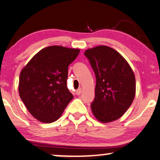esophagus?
I'll return each mask as SVG.
<instances>
[{"label": "esophagus", "mask_w": 160, "mask_h": 160, "mask_svg": "<svg viewBox=\"0 0 160 160\" xmlns=\"http://www.w3.org/2000/svg\"><path fill=\"white\" fill-rule=\"evenodd\" d=\"M82 88H78V90H76V94L77 96H78V95H80L81 93H82Z\"/></svg>", "instance_id": "1"}]
</instances>
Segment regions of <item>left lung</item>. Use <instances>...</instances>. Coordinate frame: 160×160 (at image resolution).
<instances>
[{"mask_svg": "<svg viewBox=\"0 0 160 160\" xmlns=\"http://www.w3.org/2000/svg\"><path fill=\"white\" fill-rule=\"evenodd\" d=\"M96 78L92 114L98 121L109 123L122 117L136 95V78L125 58L111 47L101 45L84 52Z\"/></svg>", "mask_w": 160, "mask_h": 160, "instance_id": "obj_1", "label": "left lung"}]
</instances>
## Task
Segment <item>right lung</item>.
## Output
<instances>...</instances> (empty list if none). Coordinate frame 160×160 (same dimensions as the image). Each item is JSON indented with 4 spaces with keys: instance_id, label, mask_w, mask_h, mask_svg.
Here are the masks:
<instances>
[{
    "instance_id": "add662e5",
    "label": "right lung",
    "mask_w": 160,
    "mask_h": 160,
    "mask_svg": "<svg viewBox=\"0 0 160 160\" xmlns=\"http://www.w3.org/2000/svg\"><path fill=\"white\" fill-rule=\"evenodd\" d=\"M79 49L45 47L23 67L19 77V96L35 119L44 123L58 119L73 96L67 87L68 66Z\"/></svg>"
}]
</instances>
